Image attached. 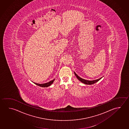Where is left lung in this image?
<instances>
[{"mask_svg":"<svg viewBox=\"0 0 129 129\" xmlns=\"http://www.w3.org/2000/svg\"><path fill=\"white\" fill-rule=\"evenodd\" d=\"M75 74L76 75V76L77 77V79L79 80L80 81H81L82 83L85 84H87V85H91V84H93L95 83V82H96L98 81H99L100 79H101L102 78H100L99 79H97V80H93V81H88V80H86L85 79H82L77 75L74 72Z\"/></svg>","mask_w":129,"mask_h":129,"instance_id":"1","label":"left lung"}]
</instances>
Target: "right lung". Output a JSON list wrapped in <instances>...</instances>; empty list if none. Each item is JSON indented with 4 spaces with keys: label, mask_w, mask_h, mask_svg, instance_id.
Masks as SVG:
<instances>
[{
    "label": "right lung",
    "mask_w": 129,
    "mask_h": 129,
    "mask_svg": "<svg viewBox=\"0 0 129 129\" xmlns=\"http://www.w3.org/2000/svg\"><path fill=\"white\" fill-rule=\"evenodd\" d=\"M54 80L55 79H54V80H53L52 81H49V82H48V83H46L38 84L36 83H35V82H34V83L35 84L37 85L40 86H41V87H48V86H50V85H51V84L53 82V81H54Z\"/></svg>",
    "instance_id": "add662e5"
}]
</instances>
